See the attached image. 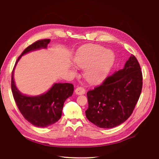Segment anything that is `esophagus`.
<instances>
[{
	"label": "esophagus",
	"instance_id": "34e87169",
	"mask_svg": "<svg viewBox=\"0 0 159 159\" xmlns=\"http://www.w3.org/2000/svg\"><path fill=\"white\" fill-rule=\"evenodd\" d=\"M75 92L77 95H82L85 94L86 90H85V89L83 87H77L75 90Z\"/></svg>",
	"mask_w": 159,
	"mask_h": 159
}]
</instances>
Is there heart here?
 I'll return each instance as SVG.
<instances>
[{
    "mask_svg": "<svg viewBox=\"0 0 159 159\" xmlns=\"http://www.w3.org/2000/svg\"><path fill=\"white\" fill-rule=\"evenodd\" d=\"M74 61L77 66L84 69L85 79L89 83L96 84L101 81L110 70L114 56L101 46L91 45L81 50Z\"/></svg>",
    "mask_w": 159,
    "mask_h": 159,
    "instance_id": "1",
    "label": "heart"
}]
</instances>
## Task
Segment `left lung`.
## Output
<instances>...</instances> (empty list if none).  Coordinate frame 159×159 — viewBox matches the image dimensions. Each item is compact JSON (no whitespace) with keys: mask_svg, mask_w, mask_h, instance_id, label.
<instances>
[{"mask_svg":"<svg viewBox=\"0 0 159 159\" xmlns=\"http://www.w3.org/2000/svg\"><path fill=\"white\" fill-rule=\"evenodd\" d=\"M142 88L140 65L131 55L123 69L107 77L101 84L87 92V119L101 128L119 125L132 114Z\"/></svg>","mask_w":159,"mask_h":159,"instance_id":"8db88e82","label":"left lung"}]
</instances>
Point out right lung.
<instances>
[{"label": "right lung", "instance_id": "1", "mask_svg": "<svg viewBox=\"0 0 159 159\" xmlns=\"http://www.w3.org/2000/svg\"><path fill=\"white\" fill-rule=\"evenodd\" d=\"M50 39L39 40L28 46L18 57L11 75V90L18 109L24 117L32 125L46 127L51 125L59 120L65 100L72 96L73 86L71 84H55L44 94L38 96L23 95L17 90L13 80L15 65L24 54L41 48H46Z\"/></svg>", "mask_w": 159, "mask_h": 159}]
</instances>
